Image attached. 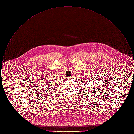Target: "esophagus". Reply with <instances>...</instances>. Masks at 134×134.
<instances>
[{"label": "esophagus", "mask_w": 134, "mask_h": 134, "mask_svg": "<svg viewBox=\"0 0 134 134\" xmlns=\"http://www.w3.org/2000/svg\"><path fill=\"white\" fill-rule=\"evenodd\" d=\"M71 78V77H67V79H70Z\"/></svg>", "instance_id": "1"}]
</instances>
